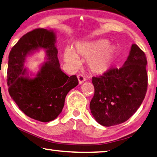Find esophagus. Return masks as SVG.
I'll list each match as a JSON object with an SVG mask.
<instances>
[{
  "instance_id": "esophagus-1",
  "label": "esophagus",
  "mask_w": 157,
  "mask_h": 157,
  "mask_svg": "<svg viewBox=\"0 0 157 157\" xmlns=\"http://www.w3.org/2000/svg\"><path fill=\"white\" fill-rule=\"evenodd\" d=\"M77 78H78V83L80 85L83 83V82L86 81V78H85V76L83 75V74H78V75L77 76Z\"/></svg>"
}]
</instances>
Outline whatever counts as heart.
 I'll return each mask as SVG.
<instances>
[{
    "instance_id": "1",
    "label": "heart",
    "mask_w": 157,
    "mask_h": 157,
    "mask_svg": "<svg viewBox=\"0 0 157 157\" xmlns=\"http://www.w3.org/2000/svg\"><path fill=\"white\" fill-rule=\"evenodd\" d=\"M118 49L114 45H109L106 39L77 44L72 50L67 49L64 55L65 61L72 67L78 65V59L87 60L89 70L93 74H105L114 65Z\"/></svg>"
}]
</instances>
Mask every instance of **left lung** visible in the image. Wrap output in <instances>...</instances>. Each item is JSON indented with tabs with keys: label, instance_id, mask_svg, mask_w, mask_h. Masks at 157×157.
Here are the masks:
<instances>
[{
	"label": "left lung",
	"instance_id": "obj_1",
	"mask_svg": "<svg viewBox=\"0 0 157 157\" xmlns=\"http://www.w3.org/2000/svg\"><path fill=\"white\" fill-rule=\"evenodd\" d=\"M147 60L136 44L120 69L92 77L94 94L90 103L95 120L105 127L126 121L135 113L147 92Z\"/></svg>",
	"mask_w": 157,
	"mask_h": 157
}]
</instances>
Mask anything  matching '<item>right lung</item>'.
Masks as SVG:
<instances>
[{"mask_svg":"<svg viewBox=\"0 0 157 157\" xmlns=\"http://www.w3.org/2000/svg\"><path fill=\"white\" fill-rule=\"evenodd\" d=\"M54 30L36 29L23 36L9 55L7 85L11 97L25 114L41 122L56 119L67 93L78 84L75 75L69 77L60 69ZM40 49L45 51L46 62L33 75L24 63L27 56Z\"/></svg>","mask_w":157,"mask_h":157,"instance_id":"1","label":"right lung"}]
</instances>
